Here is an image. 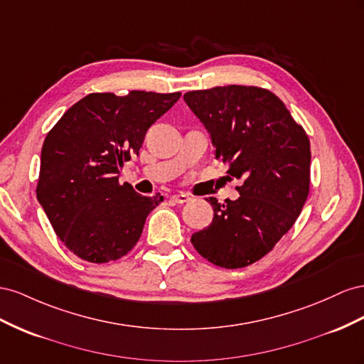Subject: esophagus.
<instances>
[{
  "instance_id": "obj_1",
  "label": "esophagus",
  "mask_w": 364,
  "mask_h": 364,
  "mask_svg": "<svg viewBox=\"0 0 364 364\" xmlns=\"http://www.w3.org/2000/svg\"><path fill=\"white\" fill-rule=\"evenodd\" d=\"M189 200H191V196L188 193H183V192L171 196V201L175 203V204H184V203H188Z\"/></svg>"
}]
</instances>
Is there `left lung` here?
I'll use <instances>...</instances> for the list:
<instances>
[{
    "mask_svg": "<svg viewBox=\"0 0 364 364\" xmlns=\"http://www.w3.org/2000/svg\"><path fill=\"white\" fill-rule=\"evenodd\" d=\"M184 102L209 131L227 173L242 180L237 200H207L215 212L212 224L191 242L218 267H247L273 250L304 209L309 139L285 103L265 88L196 90L186 92Z\"/></svg>",
    "mask_w": 364,
    "mask_h": 364,
    "instance_id": "8db88e82",
    "label": "left lung"
}]
</instances>
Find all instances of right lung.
I'll use <instances>...</instances> for the list:
<instances>
[{
    "label": "right lung",
    "mask_w": 364,
    "mask_h": 364,
    "mask_svg": "<svg viewBox=\"0 0 364 364\" xmlns=\"http://www.w3.org/2000/svg\"><path fill=\"white\" fill-rule=\"evenodd\" d=\"M181 92H91L50 129L36 186L55 233L92 264L117 261L140 240L146 216L163 196H143L119 183L123 161L139 155L151 124Z\"/></svg>",
    "instance_id": "1"
}]
</instances>
